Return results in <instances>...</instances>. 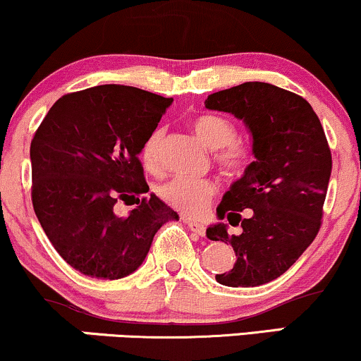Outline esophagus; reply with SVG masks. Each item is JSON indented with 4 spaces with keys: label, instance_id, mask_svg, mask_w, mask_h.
<instances>
[{
    "label": "esophagus",
    "instance_id": "esophagus-1",
    "mask_svg": "<svg viewBox=\"0 0 361 361\" xmlns=\"http://www.w3.org/2000/svg\"><path fill=\"white\" fill-rule=\"evenodd\" d=\"M186 224H188L190 231L195 234L198 235H205V226L202 222H197V221H186Z\"/></svg>",
    "mask_w": 361,
    "mask_h": 361
}]
</instances>
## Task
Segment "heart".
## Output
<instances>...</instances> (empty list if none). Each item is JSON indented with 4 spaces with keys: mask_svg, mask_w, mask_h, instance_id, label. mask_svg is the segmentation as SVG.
I'll use <instances>...</instances> for the list:
<instances>
[{
    "mask_svg": "<svg viewBox=\"0 0 361 361\" xmlns=\"http://www.w3.org/2000/svg\"><path fill=\"white\" fill-rule=\"evenodd\" d=\"M192 128L202 144L210 149H217L215 161L226 173L238 175L250 164V151L243 144L234 140L235 127L231 120L224 118L221 115L207 114L193 118ZM163 140L164 130L157 127L147 135L146 142L142 144L140 157L147 169L154 171L159 168ZM215 193H217V185L207 178L176 176L157 186V195L161 200L185 215H198L204 212L212 202Z\"/></svg>",
    "mask_w": 361,
    "mask_h": 361,
    "instance_id": "b5f03b06",
    "label": "heart"
}]
</instances>
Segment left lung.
Instances as JSON below:
<instances>
[{
  "label": "left lung",
  "mask_w": 361,
  "mask_h": 361,
  "mask_svg": "<svg viewBox=\"0 0 361 361\" xmlns=\"http://www.w3.org/2000/svg\"><path fill=\"white\" fill-rule=\"evenodd\" d=\"M205 109L243 120L255 161L231 185L207 238L234 247L233 270L215 275L226 287H258L279 279L321 227L331 178V151L316 111L304 98L270 82L250 81L209 94ZM241 212H247L243 218ZM242 224L243 233H226Z\"/></svg>",
  "instance_id": "left-lung-1"
}]
</instances>
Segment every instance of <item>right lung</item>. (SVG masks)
Here are the masks:
<instances>
[{"label": "right lung", "mask_w": 361, "mask_h": 361, "mask_svg": "<svg viewBox=\"0 0 361 361\" xmlns=\"http://www.w3.org/2000/svg\"><path fill=\"white\" fill-rule=\"evenodd\" d=\"M173 103L122 85L64 94L52 105L30 144L32 202L49 241L74 270L118 280L146 259L154 234L178 221L149 192L139 161L147 135ZM138 205L126 218L113 207Z\"/></svg>", "instance_id": "1"}]
</instances>
